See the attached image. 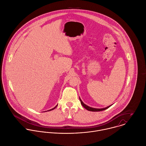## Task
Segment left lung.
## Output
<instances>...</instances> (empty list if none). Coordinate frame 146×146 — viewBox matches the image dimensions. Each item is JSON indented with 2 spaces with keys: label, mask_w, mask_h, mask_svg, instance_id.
Masks as SVG:
<instances>
[{
  "label": "left lung",
  "mask_w": 146,
  "mask_h": 146,
  "mask_svg": "<svg viewBox=\"0 0 146 146\" xmlns=\"http://www.w3.org/2000/svg\"><path fill=\"white\" fill-rule=\"evenodd\" d=\"M79 99H80V102H81V104L82 105V106H83L85 109H86L87 110H89V111H102V110H104L108 109V108H109L110 106H111V105H110V106H108V107H106V108H102V109L93 108L90 107V106H87V105H86L85 104H84V103L83 102V101H82V100H81L80 98H79Z\"/></svg>",
  "instance_id": "left-lung-1"
}]
</instances>
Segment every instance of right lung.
Masks as SVG:
<instances>
[{"label":"right lung","instance_id":"obj_1","mask_svg":"<svg viewBox=\"0 0 146 146\" xmlns=\"http://www.w3.org/2000/svg\"><path fill=\"white\" fill-rule=\"evenodd\" d=\"M57 105H56V106H55V107H54V108H52V109H50V110H49V111H50V110H53V109H55V108H56V106H57Z\"/></svg>","mask_w":146,"mask_h":146}]
</instances>
